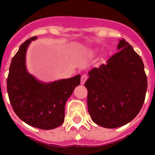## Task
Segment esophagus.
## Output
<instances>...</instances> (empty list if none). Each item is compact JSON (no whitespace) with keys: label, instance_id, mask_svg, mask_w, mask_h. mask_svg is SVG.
Instances as JSON below:
<instances>
[{"label":"esophagus","instance_id":"1","mask_svg":"<svg viewBox=\"0 0 155 155\" xmlns=\"http://www.w3.org/2000/svg\"><path fill=\"white\" fill-rule=\"evenodd\" d=\"M87 79V75L86 74H82L81 78V84H84V83H85Z\"/></svg>","mask_w":155,"mask_h":155}]
</instances>
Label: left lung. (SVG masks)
I'll return each instance as SVG.
<instances>
[{
    "label": "left lung",
    "instance_id": "left-lung-1",
    "mask_svg": "<svg viewBox=\"0 0 155 155\" xmlns=\"http://www.w3.org/2000/svg\"><path fill=\"white\" fill-rule=\"evenodd\" d=\"M99 68L88 72L87 109L93 122L105 128H116L132 121L141 109L147 88L144 66L124 39Z\"/></svg>",
    "mask_w": 155,
    "mask_h": 155
}]
</instances>
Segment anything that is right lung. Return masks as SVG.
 <instances>
[{
	"label": "right lung",
	"instance_id": "add662e5",
	"mask_svg": "<svg viewBox=\"0 0 155 155\" xmlns=\"http://www.w3.org/2000/svg\"><path fill=\"white\" fill-rule=\"evenodd\" d=\"M31 37L19 47L12 60L7 91L15 114L28 125L53 130L64 121L65 104L81 82L79 74L68 79L43 83L27 71L25 55Z\"/></svg>",
	"mask_w": 155,
	"mask_h": 155
}]
</instances>
